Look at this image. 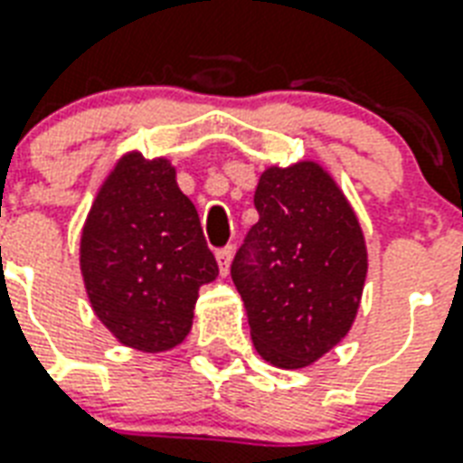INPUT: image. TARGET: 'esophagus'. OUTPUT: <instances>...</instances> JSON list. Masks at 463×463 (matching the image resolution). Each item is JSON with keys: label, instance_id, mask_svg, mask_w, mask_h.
Wrapping results in <instances>:
<instances>
[{"label": "esophagus", "instance_id": "1", "mask_svg": "<svg viewBox=\"0 0 463 463\" xmlns=\"http://www.w3.org/2000/svg\"><path fill=\"white\" fill-rule=\"evenodd\" d=\"M216 260H218V269L223 277H228V271H231V260H232V247H221L216 252Z\"/></svg>", "mask_w": 463, "mask_h": 463}]
</instances>
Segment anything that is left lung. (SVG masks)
I'll return each instance as SVG.
<instances>
[{
	"instance_id": "8db88e82",
	"label": "left lung",
	"mask_w": 463,
	"mask_h": 463,
	"mask_svg": "<svg viewBox=\"0 0 463 463\" xmlns=\"http://www.w3.org/2000/svg\"><path fill=\"white\" fill-rule=\"evenodd\" d=\"M260 221L231 274L257 354L303 369L337 347L364 291L366 242L354 208L323 165H271L255 189Z\"/></svg>"
}]
</instances>
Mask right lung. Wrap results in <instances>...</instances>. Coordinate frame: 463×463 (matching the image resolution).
<instances>
[{
	"label": "right lung",
	"instance_id": "1",
	"mask_svg": "<svg viewBox=\"0 0 463 463\" xmlns=\"http://www.w3.org/2000/svg\"><path fill=\"white\" fill-rule=\"evenodd\" d=\"M80 269L91 310L121 345L157 354L184 342L218 264L167 157L130 150L116 162L84 221Z\"/></svg>",
	"mask_w": 463,
	"mask_h": 463
}]
</instances>
